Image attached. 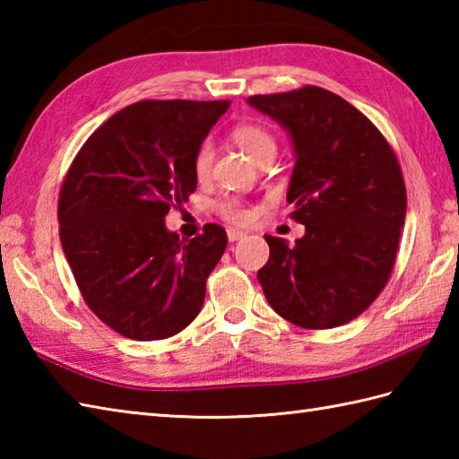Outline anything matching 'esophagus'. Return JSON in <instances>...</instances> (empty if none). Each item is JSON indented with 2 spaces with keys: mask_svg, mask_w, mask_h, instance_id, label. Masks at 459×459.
<instances>
[{
  "mask_svg": "<svg viewBox=\"0 0 459 459\" xmlns=\"http://www.w3.org/2000/svg\"><path fill=\"white\" fill-rule=\"evenodd\" d=\"M227 237H229V240H230V242H237V240H240L242 237H247V235H245V232H242V230L229 229V230H227Z\"/></svg>",
  "mask_w": 459,
  "mask_h": 459,
  "instance_id": "1",
  "label": "esophagus"
}]
</instances>
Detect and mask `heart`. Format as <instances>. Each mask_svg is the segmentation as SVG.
I'll return each mask as SVG.
<instances>
[{
  "label": "heart",
  "mask_w": 459,
  "mask_h": 459,
  "mask_svg": "<svg viewBox=\"0 0 459 459\" xmlns=\"http://www.w3.org/2000/svg\"><path fill=\"white\" fill-rule=\"evenodd\" d=\"M232 142L245 152L252 161H256L266 152H276V140L268 130L256 124H240L230 134ZM212 165V148L209 143H201L193 155V175L197 181H207ZM221 214L232 224H247L250 221V211L235 199L221 203Z\"/></svg>",
  "instance_id": "obj_1"
}]
</instances>
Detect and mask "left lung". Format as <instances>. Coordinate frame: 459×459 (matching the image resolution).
I'll return each mask as SVG.
<instances>
[{
	"instance_id": "left-lung-1",
	"label": "left lung",
	"mask_w": 459,
	"mask_h": 459,
	"mask_svg": "<svg viewBox=\"0 0 459 459\" xmlns=\"http://www.w3.org/2000/svg\"><path fill=\"white\" fill-rule=\"evenodd\" d=\"M284 128L296 165L286 199L306 227L294 247L264 237L258 281L272 309L306 329H331L363 314L391 276L406 217L401 165L365 114L319 86L248 96Z\"/></svg>"
}]
</instances>
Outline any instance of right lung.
<instances>
[{
    "label": "right lung",
    "instance_id": "1",
    "mask_svg": "<svg viewBox=\"0 0 459 459\" xmlns=\"http://www.w3.org/2000/svg\"><path fill=\"white\" fill-rule=\"evenodd\" d=\"M229 100H142L76 153L58 197V235L96 317L135 341L168 339L197 317L227 232L181 240L165 214L197 189L193 155Z\"/></svg>",
    "mask_w": 459,
    "mask_h": 459
}]
</instances>
